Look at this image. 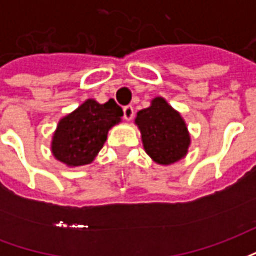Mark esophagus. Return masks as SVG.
<instances>
[{
    "label": "esophagus",
    "mask_w": 256,
    "mask_h": 256,
    "mask_svg": "<svg viewBox=\"0 0 256 256\" xmlns=\"http://www.w3.org/2000/svg\"><path fill=\"white\" fill-rule=\"evenodd\" d=\"M123 116H124V119H126V120H132L134 116L133 106H124V108H123Z\"/></svg>",
    "instance_id": "esophagus-1"
}]
</instances>
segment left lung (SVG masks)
<instances>
[{"instance_id":"obj_1","label":"left lung","mask_w":256,"mask_h":256,"mask_svg":"<svg viewBox=\"0 0 256 256\" xmlns=\"http://www.w3.org/2000/svg\"><path fill=\"white\" fill-rule=\"evenodd\" d=\"M134 122L145 152L155 163L168 166L186 156L190 145L186 123L163 97H155L148 108L137 112Z\"/></svg>"}]
</instances>
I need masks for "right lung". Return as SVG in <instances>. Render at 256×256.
Here are the masks:
<instances>
[{
	"label": "right lung",
	"instance_id": "right-lung-1",
	"mask_svg": "<svg viewBox=\"0 0 256 256\" xmlns=\"http://www.w3.org/2000/svg\"><path fill=\"white\" fill-rule=\"evenodd\" d=\"M122 116V108L114 100L100 104L88 98L58 120L50 145L53 156L68 167L90 164L106 142L110 128Z\"/></svg>",
	"mask_w": 256,
	"mask_h": 256
}]
</instances>
